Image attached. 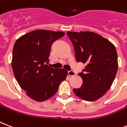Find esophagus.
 <instances>
[{"instance_id": "obj_1", "label": "esophagus", "mask_w": 127, "mask_h": 127, "mask_svg": "<svg viewBox=\"0 0 127 127\" xmlns=\"http://www.w3.org/2000/svg\"><path fill=\"white\" fill-rule=\"evenodd\" d=\"M68 75L70 76H75L76 75V72H74L73 70H69L68 72Z\"/></svg>"}]
</instances>
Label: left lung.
<instances>
[{
	"mask_svg": "<svg viewBox=\"0 0 127 127\" xmlns=\"http://www.w3.org/2000/svg\"><path fill=\"white\" fill-rule=\"evenodd\" d=\"M74 46L77 62L87 63L79 75L83 85L73 92L87 101L100 98L111 88L118 69L115 45L102 36L90 31L67 32Z\"/></svg>",
	"mask_w": 127,
	"mask_h": 127,
	"instance_id": "8db88e82",
	"label": "left lung"
}]
</instances>
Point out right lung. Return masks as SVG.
<instances>
[{
    "label": "right lung",
    "instance_id": "obj_1",
    "mask_svg": "<svg viewBox=\"0 0 127 127\" xmlns=\"http://www.w3.org/2000/svg\"><path fill=\"white\" fill-rule=\"evenodd\" d=\"M64 32L38 29L18 38L12 50V68L15 79L29 97L41 102L53 96L68 72L48 64L51 46Z\"/></svg>",
    "mask_w": 127,
    "mask_h": 127
}]
</instances>
